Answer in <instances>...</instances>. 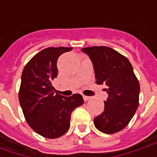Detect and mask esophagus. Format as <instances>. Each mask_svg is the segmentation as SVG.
I'll list each match as a JSON object with an SVG mask.
<instances>
[{
  "label": "esophagus",
  "mask_w": 157,
  "mask_h": 157,
  "mask_svg": "<svg viewBox=\"0 0 157 157\" xmlns=\"http://www.w3.org/2000/svg\"><path fill=\"white\" fill-rule=\"evenodd\" d=\"M83 99H84V101H88V100H90V99H91V97L83 95Z\"/></svg>",
  "instance_id": "1"
}]
</instances>
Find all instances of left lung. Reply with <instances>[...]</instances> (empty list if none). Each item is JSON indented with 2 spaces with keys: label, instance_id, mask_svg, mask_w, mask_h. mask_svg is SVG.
I'll list each match as a JSON object with an SVG mask.
<instances>
[{
  "label": "left lung",
  "instance_id": "obj_1",
  "mask_svg": "<svg viewBox=\"0 0 157 157\" xmlns=\"http://www.w3.org/2000/svg\"><path fill=\"white\" fill-rule=\"evenodd\" d=\"M82 50L92 59L96 83L104 84L109 94L104 110L94 118V124L102 133H117L128 124L138 109V79L128 59L112 48L92 46Z\"/></svg>",
  "mask_w": 157,
  "mask_h": 157
}]
</instances>
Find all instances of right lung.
Wrapping results in <instances>:
<instances>
[{
  "mask_svg": "<svg viewBox=\"0 0 157 157\" xmlns=\"http://www.w3.org/2000/svg\"><path fill=\"white\" fill-rule=\"evenodd\" d=\"M72 48H44L34 55L22 71L18 92L22 113L29 126L45 138H59L65 134L70 128L72 112L83 104L82 95H59L55 93L51 84L58 75V58Z\"/></svg>",
  "mask_w": 157,
  "mask_h": 157,
  "instance_id": "1",
  "label": "right lung"
}]
</instances>
